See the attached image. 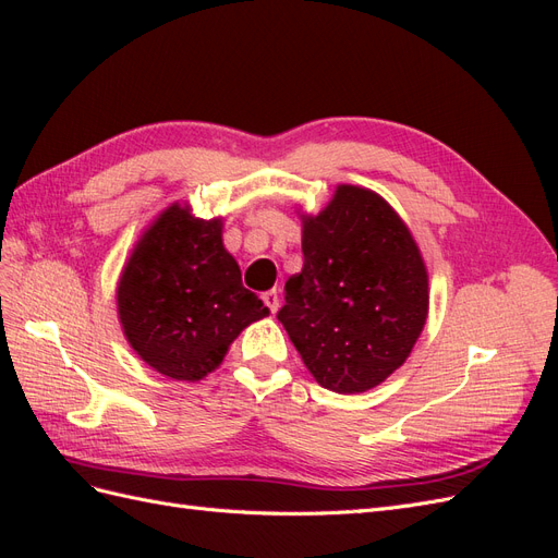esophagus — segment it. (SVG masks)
Masks as SVG:
<instances>
[{"label": "esophagus", "mask_w": 558, "mask_h": 558, "mask_svg": "<svg viewBox=\"0 0 558 558\" xmlns=\"http://www.w3.org/2000/svg\"><path fill=\"white\" fill-rule=\"evenodd\" d=\"M263 302L269 307V312L277 314V310H279V293H277V289L263 293Z\"/></svg>", "instance_id": "esophagus-1"}]
</instances>
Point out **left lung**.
Wrapping results in <instances>:
<instances>
[{"mask_svg": "<svg viewBox=\"0 0 558 558\" xmlns=\"http://www.w3.org/2000/svg\"><path fill=\"white\" fill-rule=\"evenodd\" d=\"M302 272L277 318L312 377L363 393L408 361L428 316V272L410 228L375 191L337 185L302 216Z\"/></svg>", "mask_w": 558, "mask_h": 558, "instance_id": "1", "label": "left lung"}]
</instances>
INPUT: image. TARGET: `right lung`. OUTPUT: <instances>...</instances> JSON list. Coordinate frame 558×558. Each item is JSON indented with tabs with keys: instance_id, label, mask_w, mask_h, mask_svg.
I'll return each instance as SVG.
<instances>
[{
	"instance_id": "obj_1",
	"label": "right lung",
	"mask_w": 558,
	"mask_h": 558,
	"mask_svg": "<svg viewBox=\"0 0 558 558\" xmlns=\"http://www.w3.org/2000/svg\"><path fill=\"white\" fill-rule=\"evenodd\" d=\"M118 318L137 356L156 373L197 381L269 310L242 286L223 246L221 218H195L174 202L134 244L116 289Z\"/></svg>"
}]
</instances>
